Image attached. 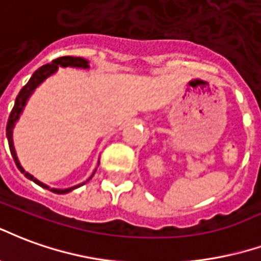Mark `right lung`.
<instances>
[{
	"instance_id": "right-lung-1",
	"label": "right lung",
	"mask_w": 261,
	"mask_h": 261,
	"mask_svg": "<svg viewBox=\"0 0 261 261\" xmlns=\"http://www.w3.org/2000/svg\"><path fill=\"white\" fill-rule=\"evenodd\" d=\"M81 68V69H89L90 66H89V61L85 60V58H81V57H60V58H57L54 60L51 64H47V65H43L41 68L34 72L32 77L29 79V82L22 87V90L19 91L18 97H16V100H15V106H13L12 111L9 114L8 118V123H7V139H8V144H9V150H11V154H12V159L15 161V164L18 167V170L24 174V176L28 178V179L33 180L34 184H37L41 188H44V189H48V191L54 192V193H58V195H64V193H69L76 188H79V186L85 185L87 180L91 179V176L94 175V172L91 174V176L86 182H83V184H79V185L72 186V188H68V189H55V188H50L48 185H45L43 182H40L39 179H36L33 175L29 174V172H26L23 170V167L20 165L18 160V155H16V151H15V147H13V139H12V133H13V128H15V125L18 122L19 117L22 115V112L24 110V106L28 104V100L30 98V96L33 94L34 90L37 89V87L43 83V82L47 79V77H50L51 75H54L55 72L58 70V68Z\"/></svg>"
}]
</instances>
